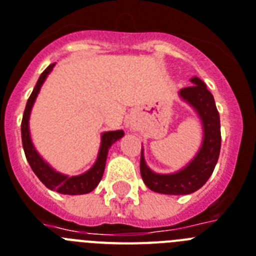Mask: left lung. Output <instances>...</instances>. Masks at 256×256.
Segmentation results:
<instances>
[{
  "label": "left lung",
  "mask_w": 256,
  "mask_h": 256,
  "mask_svg": "<svg viewBox=\"0 0 256 256\" xmlns=\"http://www.w3.org/2000/svg\"><path fill=\"white\" fill-rule=\"evenodd\" d=\"M191 82L194 84L182 88L180 95L190 102L196 109L198 114L200 116L204 128V140L194 160L186 168L174 174H156L150 170L142 154V178L147 188L154 192L184 195L199 190L211 177L218 160L221 148L220 114L214 104V96L208 91L204 83L196 76L191 79Z\"/></svg>",
  "instance_id": "1"
}]
</instances>
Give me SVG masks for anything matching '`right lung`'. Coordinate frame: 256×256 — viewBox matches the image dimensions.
Segmentation results:
<instances>
[{"label":"right lung","instance_id":"1","mask_svg":"<svg viewBox=\"0 0 256 256\" xmlns=\"http://www.w3.org/2000/svg\"><path fill=\"white\" fill-rule=\"evenodd\" d=\"M54 64L49 65L48 68H45L42 74L40 75L38 83H36L34 91H32L31 96L27 100V105H26L24 113H23L22 118V143H23V150H24L26 158L28 161L30 166L34 170L38 178L42 184L50 190H54L61 194H68V195H78V194H87L91 192L94 188H96L102 178L105 169V161H106V154H108V150L117 139H120L124 135L122 130L118 132H104L102 136V147H100V152H98V158L96 164L92 166L87 173L78 176V177H66L64 174H60L57 172L49 166L40 156L38 152L35 151V148L31 143V138H30V132H28V118L30 113H31V108L35 102L36 96H38L40 87L44 83L46 75L50 72L53 68Z\"/></svg>","mask_w":256,"mask_h":256}]
</instances>
